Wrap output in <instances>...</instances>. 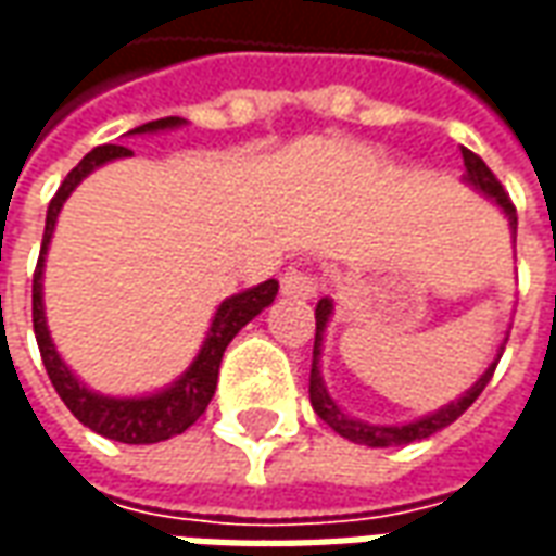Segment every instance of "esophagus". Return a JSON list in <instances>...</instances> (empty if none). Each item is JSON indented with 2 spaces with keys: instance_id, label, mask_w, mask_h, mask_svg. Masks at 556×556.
I'll list each match as a JSON object with an SVG mask.
<instances>
[{
  "instance_id": "34e87169",
  "label": "esophagus",
  "mask_w": 556,
  "mask_h": 556,
  "mask_svg": "<svg viewBox=\"0 0 556 556\" xmlns=\"http://www.w3.org/2000/svg\"><path fill=\"white\" fill-rule=\"evenodd\" d=\"M315 289H318V277L309 274V270H303V267H289L286 274H282V294H289V298H313Z\"/></svg>"
}]
</instances>
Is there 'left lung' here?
<instances>
[{
	"instance_id": "left-lung-1",
	"label": "left lung",
	"mask_w": 556,
	"mask_h": 556,
	"mask_svg": "<svg viewBox=\"0 0 556 556\" xmlns=\"http://www.w3.org/2000/svg\"><path fill=\"white\" fill-rule=\"evenodd\" d=\"M462 157H465V175H462V181L470 184L477 193H482L485 199H491L494 205L501 207L503 217L509 219V229H518V214H515V205L509 202V195L503 193L501 181L494 178V172L482 163V157H477L473 151H467L462 148ZM330 315H333V301L330 298H321L318 306H315V345H313V372H309V402H313V410L318 417L325 419L330 429L342 434V438H349L354 443H363V446H405V443L422 441V438H431L434 431L446 429L450 422L462 417L477 396L485 390V384L491 381V375L497 369V361H501L503 349H506V337H503L501 349L494 354V361L489 363V369L479 375L473 384L467 387L465 393L458 399H453L450 405H443V408L431 410L426 417L410 419V422H396V426H378V422H366V419H357L345 414V410L339 408L337 399L327 393L325 378H321V351H325V333L327 325H330Z\"/></svg>"
}]
</instances>
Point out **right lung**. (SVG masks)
Listing matches in <instances>:
<instances>
[{"mask_svg": "<svg viewBox=\"0 0 556 556\" xmlns=\"http://www.w3.org/2000/svg\"><path fill=\"white\" fill-rule=\"evenodd\" d=\"M181 125H187L184 118L169 115V118H157V122H148V125L127 130V137L163 134V130H175V127ZM130 154L134 151L125 146L91 148L89 154L79 160L74 169L67 172V178L59 187V193L53 195V202L47 207L41 255H38L35 277H31V325H35V339H38V349H41L43 369L50 375L55 393L62 396L67 410L83 426H89L91 431H98L103 438L118 443H157L169 441L175 434L187 431L195 419L205 414L207 402H211L214 390H217L223 351H226L231 339L238 337V330L243 325H250L255 315L274 303L279 282L277 279H267V282H258L253 289L238 291V294H231V298L219 303L217 313L211 318V327H207L205 342L199 345V354H195L193 363L169 387L146 393V396H103L98 390L83 384L77 375H74V369L62 361V354L55 351L50 327H47V313H43V262H47L50 241H53L55 219L62 214V205L67 202V195L77 190L83 178H89L91 172L101 169L103 163L130 157Z\"/></svg>", "mask_w": 556, "mask_h": 556, "instance_id": "1", "label": "right lung"}]
</instances>
